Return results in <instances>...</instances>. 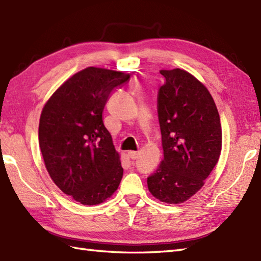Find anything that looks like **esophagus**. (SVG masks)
Masks as SVG:
<instances>
[{
  "label": "esophagus",
  "instance_id": "1",
  "mask_svg": "<svg viewBox=\"0 0 261 261\" xmlns=\"http://www.w3.org/2000/svg\"><path fill=\"white\" fill-rule=\"evenodd\" d=\"M128 154H129V158H131L132 160H137L138 156H139V153L136 152V151H130Z\"/></svg>",
  "mask_w": 261,
  "mask_h": 261
}]
</instances>
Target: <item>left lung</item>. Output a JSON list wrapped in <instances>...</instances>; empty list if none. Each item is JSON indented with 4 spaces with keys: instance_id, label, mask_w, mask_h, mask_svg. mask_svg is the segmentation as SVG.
Wrapping results in <instances>:
<instances>
[{
    "instance_id": "left-lung-1",
    "label": "left lung",
    "mask_w": 261,
    "mask_h": 261,
    "mask_svg": "<svg viewBox=\"0 0 261 261\" xmlns=\"http://www.w3.org/2000/svg\"><path fill=\"white\" fill-rule=\"evenodd\" d=\"M158 118L163 159L148 177L149 191L162 202L181 203L201 189L221 152L216 103L203 84L185 70H161Z\"/></svg>"
}]
</instances>
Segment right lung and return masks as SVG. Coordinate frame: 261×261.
Instances as JSON below:
<instances>
[{
    "mask_svg": "<svg viewBox=\"0 0 261 261\" xmlns=\"http://www.w3.org/2000/svg\"><path fill=\"white\" fill-rule=\"evenodd\" d=\"M129 79L122 72L90 66L66 80L42 110L39 144L46 170L65 195L82 204L103 202L122 179L102 113L111 93Z\"/></svg>",
    "mask_w": 261,
    "mask_h": 261,
    "instance_id": "1",
    "label": "right lung"
}]
</instances>
